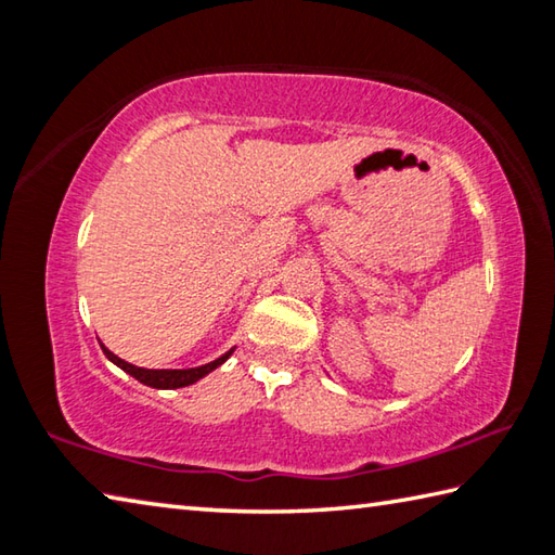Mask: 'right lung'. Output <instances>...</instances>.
Instances as JSON below:
<instances>
[{
	"label": "right lung",
	"instance_id": "obj_1",
	"mask_svg": "<svg viewBox=\"0 0 555 555\" xmlns=\"http://www.w3.org/2000/svg\"><path fill=\"white\" fill-rule=\"evenodd\" d=\"M102 349H104L106 359H108V361H114V364H116L118 369H124L126 374H130V376H133L135 380H140V383H145V386H150V388H163V390H167V388H184V386H191V383H196L198 378L208 376L210 371L218 369L220 364H225L228 357L233 354V351H235V349H230V351H225L223 357H218L216 361H210V364L196 366V369H140V366L128 364V361H124L120 357H116L114 351H108L104 345H102Z\"/></svg>",
	"mask_w": 555,
	"mask_h": 555
}]
</instances>
